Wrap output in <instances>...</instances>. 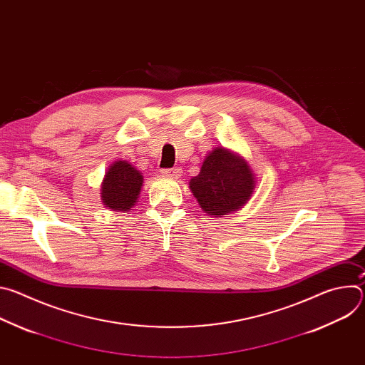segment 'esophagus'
<instances>
[{
	"label": "esophagus",
	"mask_w": 365,
	"mask_h": 365,
	"mask_svg": "<svg viewBox=\"0 0 365 365\" xmlns=\"http://www.w3.org/2000/svg\"><path fill=\"white\" fill-rule=\"evenodd\" d=\"M162 175L166 178H172V179H178L182 176V169L180 168H173V169H163Z\"/></svg>",
	"instance_id": "obj_1"
}]
</instances>
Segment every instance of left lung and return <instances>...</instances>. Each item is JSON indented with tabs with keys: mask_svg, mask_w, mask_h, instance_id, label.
Returning <instances> with one entry per match:
<instances>
[{
	"mask_svg": "<svg viewBox=\"0 0 365 365\" xmlns=\"http://www.w3.org/2000/svg\"><path fill=\"white\" fill-rule=\"evenodd\" d=\"M255 175L241 154L215 147L206 154L200 172L189 180V189L202 211L221 217L240 211L251 199Z\"/></svg>",
	"mask_w": 365,
	"mask_h": 365,
	"instance_id": "1",
	"label": "left lung"
}]
</instances>
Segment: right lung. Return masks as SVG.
<instances>
[{
    "label": "right lung",
    "instance_id": "add662e5",
    "mask_svg": "<svg viewBox=\"0 0 365 365\" xmlns=\"http://www.w3.org/2000/svg\"><path fill=\"white\" fill-rule=\"evenodd\" d=\"M144 178L127 160H117L108 166L101 183V200L110 211L124 212L138 202Z\"/></svg>",
    "mask_w": 365,
    "mask_h": 365
}]
</instances>
